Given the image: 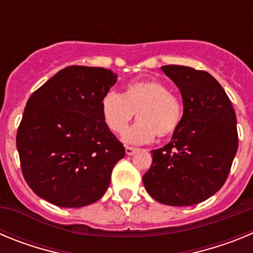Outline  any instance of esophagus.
I'll list each match as a JSON object with an SVG mask.
<instances>
[{"instance_id": "34e87169", "label": "esophagus", "mask_w": 253, "mask_h": 253, "mask_svg": "<svg viewBox=\"0 0 253 253\" xmlns=\"http://www.w3.org/2000/svg\"><path fill=\"white\" fill-rule=\"evenodd\" d=\"M135 152H138L137 148H133V147H125V153L128 154V156H131V154H134Z\"/></svg>"}]
</instances>
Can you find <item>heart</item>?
Returning <instances> with one entry per match:
<instances>
[{
  "mask_svg": "<svg viewBox=\"0 0 253 253\" xmlns=\"http://www.w3.org/2000/svg\"><path fill=\"white\" fill-rule=\"evenodd\" d=\"M135 112L138 122L126 131L123 139L144 144L156 137L173 135L184 122L185 107L177 96L156 78L130 82L123 95L109 91L102 97L101 115L113 133H124Z\"/></svg>",
  "mask_w": 253,
  "mask_h": 253,
  "instance_id": "heart-1",
  "label": "heart"
}]
</instances>
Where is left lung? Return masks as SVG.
<instances>
[{
	"label": "left lung",
	"mask_w": 253,
	"mask_h": 253,
	"mask_svg": "<svg viewBox=\"0 0 253 253\" xmlns=\"http://www.w3.org/2000/svg\"><path fill=\"white\" fill-rule=\"evenodd\" d=\"M182 96L185 115L171 142L152 151L143 176L149 195L172 207L204 202L220 190L238 149L237 118L215 78L185 66H163Z\"/></svg>",
	"instance_id": "8db88e82"
}]
</instances>
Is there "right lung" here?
Masks as SVG:
<instances>
[{"instance_id":"obj_1","label":"right lung","mask_w":253,"mask_h":253,"mask_svg":"<svg viewBox=\"0 0 253 253\" xmlns=\"http://www.w3.org/2000/svg\"><path fill=\"white\" fill-rule=\"evenodd\" d=\"M116 75L101 67L71 66L33 92L16 134L24 178L38 196L62 208L97 202L125 156L101 115Z\"/></svg>"}]
</instances>
